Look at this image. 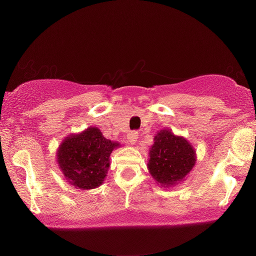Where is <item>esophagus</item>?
<instances>
[{"label":"esophagus","mask_w":256,"mask_h":256,"mask_svg":"<svg viewBox=\"0 0 256 256\" xmlns=\"http://www.w3.org/2000/svg\"><path fill=\"white\" fill-rule=\"evenodd\" d=\"M137 140H138V134L137 132H131L130 134L128 136V142L130 146H136L137 144Z\"/></svg>","instance_id":"1"}]
</instances>
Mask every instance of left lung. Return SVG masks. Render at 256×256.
<instances>
[{
  "instance_id": "1",
  "label": "left lung",
  "mask_w": 256,
  "mask_h": 256,
  "mask_svg": "<svg viewBox=\"0 0 256 256\" xmlns=\"http://www.w3.org/2000/svg\"><path fill=\"white\" fill-rule=\"evenodd\" d=\"M195 164V148L186 138L174 134L170 128L158 131L148 158V171L155 183L162 188L178 185L192 171Z\"/></svg>"
}]
</instances>
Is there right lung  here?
Here are the masks:
<instances>
[{"mask_svg": "<svg viewBox=\"0 0 256 256\" xmlns=\"http://www.w3.org/2000/svg\"><path fill=\"white\" fill-rule=\"evenodd\" d=\"M120 143L104 137L100 128L86 130L64 138L56 152V162L64 177L77 189H95L104 183L110 156Z\"/></svg>", "mask_w": 256, "mask_h": 256, "instance_id": "right-lung-1", "label": "right lung"}]
</instances>
